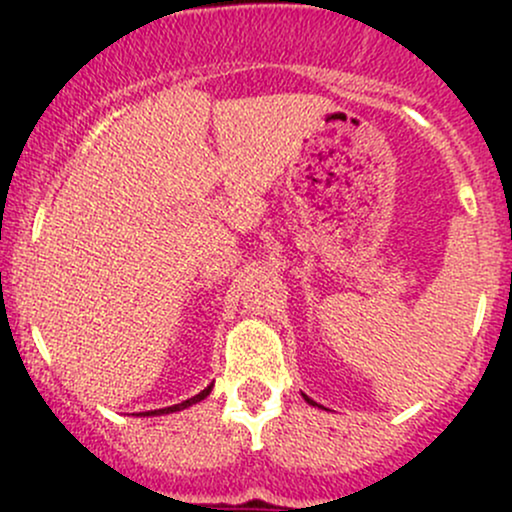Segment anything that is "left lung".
Wrapping results in <instances>:
<instances>
[{"label": "left lung", "mask_w": 512, "mask_h": 512, "mask_svg": "<svg viewBox=\"0 0 512 512\" xmlns=\"http://www.w3.org/2000/svg\"><path fill=\"white\" fill-rule=\"evenodd\" d=\"M305 397V395H303ZM305 402H308V404H313V407H315V402H313V399H310V397H305Z\"/></svg>", "instance_id": "obj_1"}]
</instances>
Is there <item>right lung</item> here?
<instances>
[{
	"instance_id": "obj_1",
	"label": "right lung",
	"mask_w": 512,
	"mask_h": 512,
	"mask_svg": "<svg viewBox=\"0 0 512 512\" xmlns=\"http://www.w3.org/2000/svg\"><path fill=\"white\" fill-rule=\"evenodd\" d=\"M211 387H214V383H211V385H207V387H204V390H202V392H199V395H195V397H190V399H185V402H180V404H173V407H166V409L142 411V414H139V416H161V414H173V411H182V409L192 407V404L202 402V399L209 395V392H211Z\"/></svg>"
}]
</instances>
